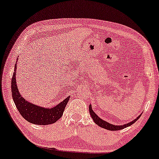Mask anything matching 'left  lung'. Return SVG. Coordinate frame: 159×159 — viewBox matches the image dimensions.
<instances>
[{"label":"left lung","instance_id":"obj_1","mask_svg":"<svg viewBox=\"0 0 159 159\" xmlns=\"http://www.w3.org/2000/svg\"><path fill=\"white\" fill-rule=\"evenodd\" d=\"M89 113H90V115H91L92 119H93V121L95 122V124H97V125L99 126L100 127L102 128H104V129H106L107 130H109V131H117V130H121V129H123L124 128L127 127V126H131V124H133L134 123H135V122L138 120L139 117L141 116V114L139 115L137 118H136L135 119H134L132 121L129 122L128 124H124V125H120V126H116V125H114V124H111L108 123V122L104 121L103 119H100L99 117L96 114L94 113V111L92 110V106L91 105H89Z\"/></svg>","mask_w":159,"mask_h":159}]
</instances>
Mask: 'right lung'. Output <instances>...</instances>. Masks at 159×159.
Returning a JSON list of instances; mask_svg holds the SVG:
<instances>
[{
	"label": "right lung",
	"instance_id": "1",
	"mask_svg": "<svg viewBox=\"0 0 159 159\" xmlns=\"http://www.w3.org/2000/svg\"><path fill=\"white\" fill-rule=\"evenodd\" d=\"M16 66L15 64L14 72L11 81V92L14 103L21 116L30 123L38 125H48L55 123L61 118L70 96L52 108H45L33 104L25 100L18 91L16 84Z\"/></svg>",
	"mask_w": 159,
	"mask_h": 159
}]
</instances>
